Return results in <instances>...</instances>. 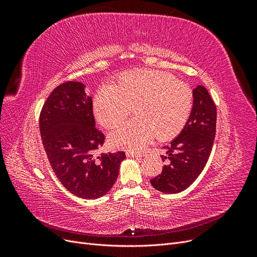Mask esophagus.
<instances>
[{"mask_svg": "<svg viewBox=\"0 0 257 257\" xmlns=\"http://www.w3.org/2000/svg\"><path fill=\"white\" fill-rule=\"evenodd\" d=\"M126 155L128 158H137V157H143L144 153L143 152H138V151H127Z\"/></svg>", "mask_w": 257, "mask_h": 257, "instance_id": "1", "label": "esophagus"}]
</instances>
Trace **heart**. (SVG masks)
<instances>
[{
	"label": "heart",
	"mask_w": 257,
	"mask_h": 257,
	"mask_svg": "<svg viewBox=\"0 0 257 257\" xmlns=\"http://www.w3.org/2000/svg\"><path fill=\"white\" fill-rule=\"evenodd\" d=\"M93 106L98 122L106 128L118 125L134 107L136 118L116 127L110 142L115 147L136 150L154 135L167 141L180 133L192 110L193 92L170 73L136 69L122 74L115 85L100 87Z\"/></svg>",
	"instance_id": "b5f03b06"
}]
</instances>
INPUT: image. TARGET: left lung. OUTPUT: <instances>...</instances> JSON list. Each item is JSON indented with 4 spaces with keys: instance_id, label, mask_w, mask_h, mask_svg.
Segmentation results:
<instances>
[{
    "instance_id": "left-lung-1",
    "label": "left lung",
    "mask_w": 257,
    "mask_h": 257,
    "mask_svg": "<svg viewBox=\"0 0 257 257\" xmlns=\"http://www.w3.org/2000/svg\"><path fill=\"white\" fill-rule=\"evenodd\" d=\"M194 103L190 118L177 138L164 147L162 155L167 164L151 179L154 189L166 194L182 192L203 172L215 137L216 106L203 85L193 90Z\"/></svg>"
}]
</instances>
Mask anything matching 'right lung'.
<instances>
[{"mask_svg":"<svg viewBox=\"0 0 257 257\" xmlns=\"http://www.w3.org/2000/svg\"><path fill=\"white\" fill-rule=\"evenodd\" d=\"M40 130L50 166L67 191L95 199L112 188L125 152L95 154L105 135L95 127L84 84L67 81L50 93L41 110Z\"/></svg>","mask_w":257,"mask_h":257,"instance_id":"right-lung-1","label":"right lung"}]
</instances>
